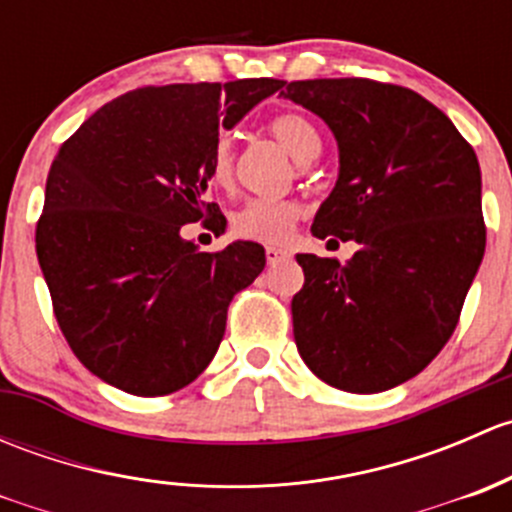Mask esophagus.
<instances>
[{"mask_svg": "<svg viewBox=\"0 0 512 512\" xmlns=\"http://www.w3.org/2000/svg\"><path fill=\"white\" fill-rule=\"evenodd\" d=\"M265 257H267V265H280L282 260H287V252L280 250V247H267Z\"/></svg>", "mask_w": 512, "mask_h": 512, "instance_id": "esophagus-1", "label": "esophagus"}]
</instances>
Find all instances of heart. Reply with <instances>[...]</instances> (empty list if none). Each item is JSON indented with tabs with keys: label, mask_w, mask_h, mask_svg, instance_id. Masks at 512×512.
Returning a JSON list of instances; mask_svg holds the SVG:
<instances>
[{
	"label": "heart",
	"mask_w": 512,
	"mask_h": 512,
	"mask_svg": "<svg viewBox=\"0 0 512 512\" xmlns=\"http://www.w3.org/2000/svg\"><path fill=\"white\" fill-rule=\"evenodd\" d=\"M270 133L287 148L289 156L297 160H312L322 148L317 128L299 113H280L270 121ZM210 183L215 188H230L232 183V148L230 143L220 141L210 153L208 163ZM304 215L302 203L289 198H255L247 200L235 215H232V232L242 240L267 242V245H282L294 232V225Z\"/></svg>",
	"instance_id": "b5f03b06"
}]
</instances>
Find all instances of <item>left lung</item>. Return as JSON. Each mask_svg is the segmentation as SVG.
Listing matches in <instances>:
<instances>
[{
  "label": "left lung",
  "instance_id": "1",
  "mask_svg": "<svg viewBox=\"0 0 512 512\" xmlns=\"http://www.w3.org/2000/svg\"><path fill=\"white\" fill-rule=\"evenodd\" d=\"M282 86L280 96L317 113L339 146V178L314 215V237L359 245L344 265L297 255L299 356L334 389H394L446 347L483 260L476 151L446 113L404 86Z\"/></svg>",
  "mask_w": 512,
  "mask_h": 512
}]
</instances>
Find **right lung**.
Instances as JSON below:
<instances>
[{
	"instance_id": "1",
	"label": "right lung",
	"mask_w": 512,
	"mask_h": 512,
	"mask_svg": "<svg viewBox=\"0 0 512 512\" xmlns=\"http://www.w3.org/2000/svg\"><path fill=\"white\" fill-rule=\"evenodd\" d=\"M277 79L170 84L98 108L59 148L36 223V257L56 322L81 364L136 396L198 379L227 307L265 270V247L200 252L180 227L223 225L205 200L210 153Z\"/></svg>"
}]
</instances>
